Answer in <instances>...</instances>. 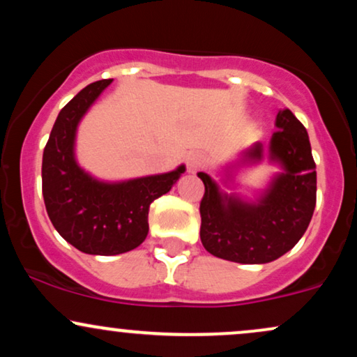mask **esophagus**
Here are the masks:
<instances>
[{
  "instance_id": "obj_1",
  "label": "esophagus",
  "mask_w": 357,
  "mask_h": 357,
  "mask_svg": "<svg viewBox=\"0 0 357 357\" xmlns=\"http://www.w3.org/2000/svg\"><path fill=\"white\" fill-rule=\"evenodd\" d=\"M204 165V155L199 153H191L186 158V169L190 174H195Z\"/></svg>"
}]
</instances>
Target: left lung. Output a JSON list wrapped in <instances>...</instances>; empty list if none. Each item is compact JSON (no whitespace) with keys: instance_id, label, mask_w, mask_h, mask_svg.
Wrapping results in <instances>:
<instances>
[{"instance_id":"obj_1","label":"left lung","mask_w":357,"mask_h":357,"mask_svg":"<svg viewBox=\"0 0 357 357\" xmlns=\"http://www.w3.org/2000/svg\"><path fill=\"white\" fill-rule=\"evenodd\" d=\"M277 132L268 142V161L280 167L255 199L227 192L208 173L199 204L203 247L211 255L236 264H268L292 250L302 238L315 208L317 174L309 136L289 109L278 110ZM264 146L255 142L235 162L223 167L221 183L235 186L241 167L260 165Z\"/></svg>"}]
</instances>
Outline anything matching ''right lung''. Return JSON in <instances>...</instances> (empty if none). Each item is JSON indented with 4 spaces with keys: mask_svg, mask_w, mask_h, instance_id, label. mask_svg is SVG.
Instances as JSON below:
<instances>
[{
    "mask_svg": "<svg viewBox=\"0 0 357 357\" xmlns=\"http://www.w3.org/2000/svg\"><path fill=\"white\" fill-rule=\"evenodd\" d=\"M112 79L82 89L60 110L43 151L42 188L50 221L63 240L89 255H119L137 248L149 231V206L181 178L169 173L124 181H102L75 158L77 129Z\"/></svg>",
    "mask_w": 357,
    "mask_h": 357,
    "instance_id": "right-lung-1",
    "label": "right lung"
}]
</instances>
